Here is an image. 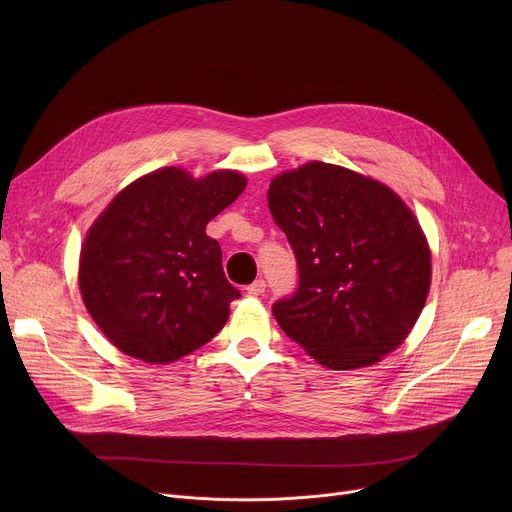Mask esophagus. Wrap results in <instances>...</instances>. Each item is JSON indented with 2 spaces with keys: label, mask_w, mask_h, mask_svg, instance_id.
<instances>
[{
  "label": "esophagus",
  "mask_w": 512,
  "mask_h": 512,
  "mask_svg": "<svg viewBox=\"0 0 512 512\" xmlns=\"http://www.w3.org/2000/svg\"><path fill=\"white\" fill-rule=\"evenodd\" d=\"M265 281L263 279H255L251 285H247V294L249 296H263V291H265Z\"/></svg>",
  "instance_id": "esophagus-1"
}]
</instances>
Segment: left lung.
Returning <instances> with one entry per match:
<instances>
[{
  "label": "left lung",
  "mask_w": 512,
  "mask_h": 512,
  "mask_svg": "<svg viewBox=\"0 0 512 512\" xmlns=\"http://www.w3.org/2000/svg\"><path fill=\"white\" fill-rule=\"evenodd\" d=\"M269 210L294 249L300 283L273 304L281 330L332 371L395 350L429 291L431 255L415 214L385 184L310 162L273 178Z\"/></svg>",
  "instance_id": "obj_1"
}]
</instances>
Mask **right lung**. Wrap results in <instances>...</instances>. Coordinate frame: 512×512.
<instances>
[{"label":"right lung","instance_id":"1","mask_svg":"<svg viewBox=\"0 0 512 512\" xmlns=\"http://www.w3.org/2000/svg\"><path fill=\"white\" fill-rule=\"evenodd\" d=\"M245 186V176L231 170L194 180L182 168H162L111 200L85 239L79 283L113 346L166 364L223 330L241 294L227 281L221 245L206 225Z\"/></svg>","mask_w":512,"mask_h":512}]
</instances>
